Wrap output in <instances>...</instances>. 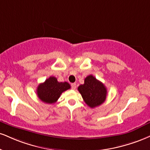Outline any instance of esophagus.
<instances>
[{"label":"esophagus","mask_w":150,"mask_h":150,"mask_svg":"<svg viewBox=\"0 0 150 150\" xmlns=\"http://www.w3.org/2000/svg\"><path fill=\"white\" fill-rule=\"evenodd\" d=\"M71 88L73 89H76V84H75V83H73V84H71Z\"/></svg>","instance_id":"1"}]
</instances>
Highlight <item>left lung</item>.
<instances>
[{"label":"left lung","instance_id":"obj_1","mask_svg":"<svg viewBox=\"0 0 150 150\" xmlns=\"http://www.w3.org/2000/svg\"><path fill=\"white\" fill-rule=\"evenodd\" d=\"M83 100L90 108H94L103 103L107 96V89L101 82L90 75L84 79V83L77 88Z\"/></svg>","mask_w":150,"mask_h":150}]
</instances>
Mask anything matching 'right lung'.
Listing matches in <instances>:
<instances>
[{"label": "right lung", "mask_w": 150, "mask_h": 150, "mask_svg": "<svg viewBox=\"0 0 150 150\" xmlns=\"http://www.w3.org/2000/svg\"><path fill=\"white\" fill-rule=\"evenodd\" d=\"M70 85L68 82H59L55 77H50L37 88V95L42 102L54 103L57 102L61 93L69 89Z\"/></svg>", "instance_id": "obj_1"}]
</instances>
